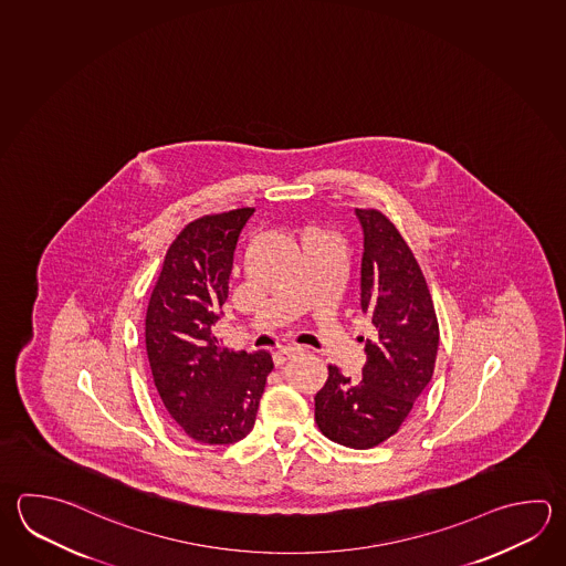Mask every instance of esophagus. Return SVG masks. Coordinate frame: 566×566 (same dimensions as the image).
Returning <instances> with one entry per match:
<instances>
[{"label":"esophagus","instance_id":"34e87169","mask_svg":"<svg viewBox=\"0 0 566 566\" xmlns=\"http://www.w3.org/2000/svg\"><path fill=\"white\" fill-rule=\"evenodd\" d=\"M301 354H303V349H301V347H295V345H285V347H281V349H277V352L273 354V361H275V366H283V364H287V361L295 359V357Z\"/></svg>","mask_w":566,"mask_h":566}]
</instances>
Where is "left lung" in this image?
<instances>
[{
	"instance_id": "left-lung-1",
	"label": "left lung",
	"mask_w": 566,
	"mask_h": 566,
	"mask_svg": "<svg viewBox=\"0 0 566 566\" xmlns=\"http://www.w3.org/2000/svg\"><path fill=\"white\" fill-rule=\"evenodd\" d=\"M355 217L364 233L359 305L371 319L366 366L361 381L329 366L315 420L333 442L367 450L398 432L428 388L440 332L420 265L394 222L374 209Z\"/></svg>"
}]
</instances>
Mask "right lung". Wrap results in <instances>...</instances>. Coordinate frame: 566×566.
<instances>
[{"instance_id": "add662e5", "label": "right lung", "mask_w": 566, "mask_h": 566, "mask_svg": "<svg viewBox=\"0 0 566 566\" xmlns=\"http://www.w3.org/2000/svg\"><path fill=\"white\" fill-rule=\"evenodd\" d=\"M255 209L202 217L165 256L146 311V354L168 416L192 440L224 446L253 430L273 359L219 345L239 234Z\"/></svg>"}]
</instances>
